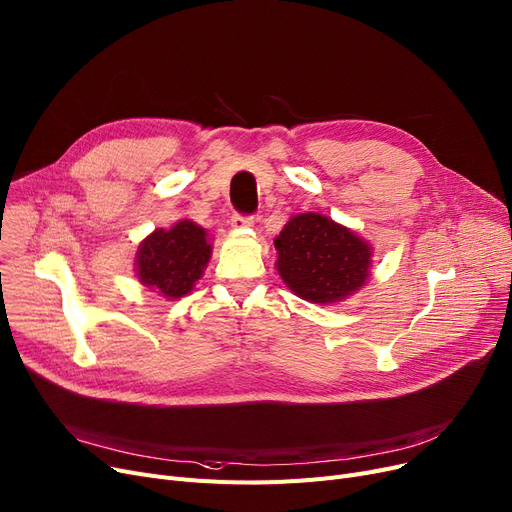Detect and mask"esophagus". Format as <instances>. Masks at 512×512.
<instances>
[{"mask_svg":"<svg viewBox=\"0 0 512 512\" xmlns=\"http://www.w3.org/2000/svg\"><path fill=\"white\" fill-rule=\"evenodd\" d=\"M253 224H255V221H253L251 215H240V213L232 215V228H236V230H247Z\"/></svg>","mask_w":512,"mask_h":512,"instance_id":"34e87169","label":"esophagus"}]
</instances>
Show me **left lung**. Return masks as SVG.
Instances as JSON below:
<instances>
[{
  "mask_svg": "<svg viewBox=\"0 0 512 512\" xmlns=\"http://www.w3.org/2000/svg\"><path fill=\"white\" fill-rule=\"evenodd\" d=\"M274 247L280 278L297 297L311 303L343 301L360 291L370 276V244L320 213L288 219Z\"/></svg>",
  "mask_w": 512,
  "mask_h": 512,
  "instance_id": "left-lung-1",
  "label": "left lung"
}]
</instances>
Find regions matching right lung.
Segmentation results:
<instances>
[{"label":"right lung","mask_w":512,"mask_h":512,"mask_svg":"<svg viewBox=\"0 0 512 512\" xmlns=\"http://www.w3.org/2000/svg\"><path fill=\"white\" fill-rule=\"evenodd\" d=\"M211 259L207 230L190 219L177 221L169 230H154L140 242L136 253L138 280L167 299L188 295L201 280Z\"/></svg>","instance_id":"obj_1"}]
</instances>
